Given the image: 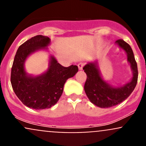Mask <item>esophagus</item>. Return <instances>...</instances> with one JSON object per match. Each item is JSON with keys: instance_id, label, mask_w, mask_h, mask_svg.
Segmentation results:
<instances>
[{"instance_id": "1", "label": "esophagus", "mask_w": 146, "mask_h": 146, "mask_svg": "<svg viewBox=\"0 0 146 146\" xmlns=\"http://www.w3.org/2000/svg\"><path fill=\"white\" fill-rule=\"evenodd\" d=\"M78 68H79V70H82V68H83V66H84V63H82V62L79 63V64H78Z\"/></svg>"}]
</instances>
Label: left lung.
<instances>
[{"label": "left lung", "mask_w": 146, "mask_h": 146, "mask_svg": "<svg viewBox=\"0 0 146 146\" xmlns=\"http://www.w3.org/2000/svg\"><path fill=\"white\" fill-rule=\"evenodd\" d=\"M116 43L127 54V60L131 64L133 71L131 82L122 87H111L101 77L96 62L89 63L83 67L84 71L87 74V80L84 86L86 94L92 104L100 108H110L122 103L132 93L137 84V64L132 49L122 39L116 40Z\"/></svg>", "instance_id": "left-lung-1"}]
</instances>
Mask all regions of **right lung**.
Here are the masks:
<instances>
[{
	"label": "right lung",
	"mask_w": 146,
	"mask_h": 146,
	"mask_svg": "<svg viewBox=\"0 0 146 146\" xmlns=\"http://www.w3.org/2000/svg\"><path fill=\"white\" fill-rule=\"evenodd\" d=\"M50 42L47 36L33 37L19 46L14 59L10 77L12 89L19 100L30 108L45 109L55 105L62 94L66 81L78 71L77 66L64 67L51 56L46 73L37 77L27 74L24 64L27 56L45 48Z\"/></svg>",
	"instance_id": "obj_1"
}]
</instances>
